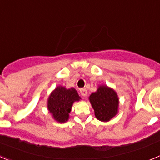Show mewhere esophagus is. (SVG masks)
<instances>
[{"label":"esophagus","instance_id":"esophagus-1","mask_svg":"<svg viewBox=\"0 0 160 160\" xmlns=\"http://www.w3.org/2000/svg\"><path fill=\"white\" fill-rule=\"evenodd\" d=\"M80 94L83 97H86L87 95V90L86 89H80Z\"/></svg>","mask_w":160,"mask_h":160}]
</instances>
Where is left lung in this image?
<instances>
[{"instance_id":"8db88e82","label":"left lung","mask_w":160,"mask_h":160,"mask_svg":"<svg viewBox=\"0 0 160 160\" xmlns=\"http://www.w3.org/2000/svg\"><path fill=\"white\" fill-rule=\"evenodd\" d=\"M95 117L102 122H108L118 113V98L113 89L99 86L89 97Z\"/></svg>"}]
</instances>
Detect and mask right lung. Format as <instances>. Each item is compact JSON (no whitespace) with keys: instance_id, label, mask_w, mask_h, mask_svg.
I'll use <instances>...</instances> for the list:
<instances>
[{"instance_id":"add662e5","label":"right lung","mask_w":160,"mask_h":160,"mask_svg":"<svg viewBox=\"0 0 160 160\" xmlns=\"http://www.w3.org/2000/svg\"><path fill=\"white\" fill-rule=\"evenodd\" d=\"M80 98L74 88L66 89L59 86L55 88L48 98V110L56 121L62 123L66 122L69 119L73 103L79 101Z\"/></svg>"}]
</instances>
